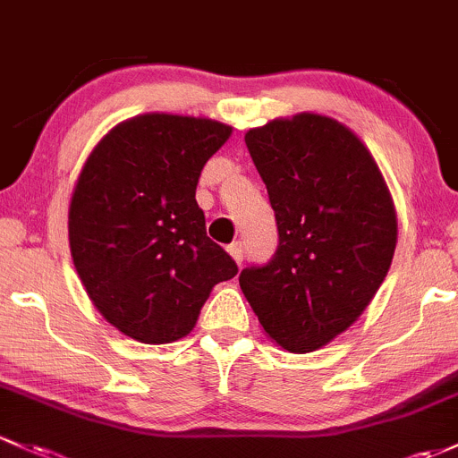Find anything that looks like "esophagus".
<instances>
[{
  "mask_svg": "<svg viewBox=\"0 0 458 458\" xmlns=\"http://www.w3.org/2000/svg\"><path fill=\"white\" fill-rule=\"evenodd\" d=\"M227 250H229L231 258L235 259V264H242V259H244V244H242V242L229 244Z\"/></svg>",
  "mask_w": 458,
  "mask_h": 458,
  "instance_id": "1",
  "label": "esophagus"
}]
</instances>
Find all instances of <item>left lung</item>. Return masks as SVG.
Listing matches in <instances>:
<instances>
[{"label": "left lung", "mask_w": 458, "mask_h": 458, "mask_svg": "<svg viewBox=\"0 0 458 458\" xmlns=\"http://www.w3.org/2000/svg\"><path fill=\"white\" fill-rule=\"evenodd\" d=\"M267 185L277 250L240 273L259 323L288 352L352 326L391 267L397 220L376 161L352 131L301 113L244 135Z\"/></svg>", "instance_id": "left-lung-1"}]
</instances>
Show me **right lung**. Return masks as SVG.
Masks as SVG:
<instances>
[{"label":"right lung","instance_id":"add662e5","mask_svg":"<svg viewBox=\"0 0 458 458\" xmlns=\"http://www.w3.org/2000/svg\"><path fill=\"white\" fill-rule=\"evenodd\" d=\"M231 126L148 113L93 148L70 205V247L93 306L148 345L183 338L238 264L208 238L196 203L203 165Z\"/></svg>","mask_w":458,"mask_h":458}]
</instances>
